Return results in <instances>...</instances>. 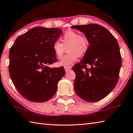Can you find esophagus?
Instances as JSON below:
<instances>
[{"mask_svg": "<svg viewBox=\"0 0 133 133\" xmlns=\"http://www.w3.org/2000/svg\"><path fill=\"white\" fill-rule=\"evenodd\" d=\"M64 70L66 72H68L71 70V67H64Z\"/></svg>", "mask_w": 133, "mask_h": 133, "instance_id": "1", "label": "esophagus"}]
</instances>
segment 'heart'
<instances>
[{
    "instance_id": "obj_1",
    "label": "heart",
    "mask_w": 133,
    "mask_h": 133,
    "mask_svg": "<svg viewBox=\"0 0 133 133\" xmlns=\"http://www.w3.org/2000/svg\"><path fill=\"white\" fill-rule=\"evenodd\" d=\"M62 43L55 41L53 45V50L57 58L62 56L67 48L68 54L62 57L59 62L60 66L70 67L79 56H84L87 52L89 42L85 37L81 35L74 31H68L65 32L62 38Z\"/></svg>"
}]
</instances>
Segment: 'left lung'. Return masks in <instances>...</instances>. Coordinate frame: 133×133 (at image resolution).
Masks as SVG:
<instances>
[{
	"mask_svg": "<svg viewBox=\"0 0 133 133\" xmlns=\"http://www.w3.org/2000/svg\"><path fill=\"white\" fill-rule=\"evenodd\" d=\"M89 42L88 50L81 61L73 67L76 73L74 88L77 95L87 102L107 96L117 83L122 66L119 44L107 28L96 24L74 25ZM87 65L91 67L88 69Z\"/></svg>",
	"mask_w": 133,
	"mask_h": 133,
	"instance_id": "left-lung-1",
	"label": "left lung"
}]
</instances>
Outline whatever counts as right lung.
<instances>
[{
    "instance_id": "obj_1",
    "label": "right lung",
    "mask_w": 133,
    "mask_h": 133,
    "mask_svg": "<svg viewBox=\"0 0 133 133\" xmlns=\"http://www.w3.org/2000/svg\"><path fill=\"white\" fill-rule=\"evenodd\" d=\"M62 31L34 27L17 38L9 51V73L17 91L26 99L45 102L56 92L64 67L50 68L57 61L53 45Z\"/></svg>"
}]
</instances>
